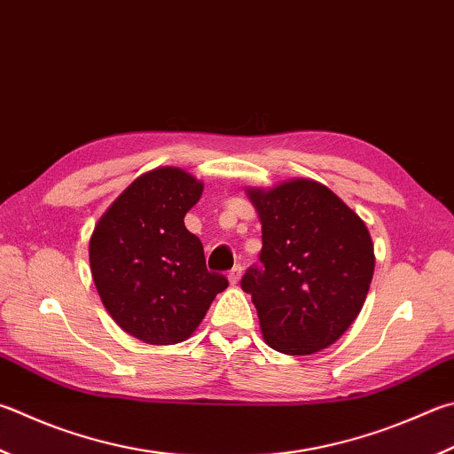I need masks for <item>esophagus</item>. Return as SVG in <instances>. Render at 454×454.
<instances>
[{"instance_id": "1", "label": "esophagus", "mask_w": 454, "mask_h": 454, "mask_svg": "<svg viewBox=\"0 0 454 454\" xmlns=\"http://www.w3.org/2000/svg\"><path fill=\"white\" fill-rule=\"evenodd\" d=\"M228 279H230V284H232V286L240 282V279H242V266H234L232 270H230Z\"/></svg>"}]
</instances>
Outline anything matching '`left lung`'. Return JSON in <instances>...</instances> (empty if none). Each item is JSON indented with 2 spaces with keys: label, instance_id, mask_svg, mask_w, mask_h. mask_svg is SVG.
<instances>
[{
  "label": "left lung",
  "instance_id": "8db88e82",
  "mask_svg": "<svg viewBox=\"0 0 454 454\" xmlns=\"http://www.w3.org/2000/svg\"><path fill=\"white\" fill-rule=\"evenodd\" d=\"M246 194L262 222V270L246 271L242 290L258 309L263 341L286 356L329 348L359 316L373 278L365 222L309 178Z\"/></svg>",
  "mask_w": 454,
  "mask_h": 454
}]
</instances>
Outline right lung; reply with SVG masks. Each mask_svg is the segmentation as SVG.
I'll use <instances>...</instances> for the list:
<instances>
[{"label": "right lung", "instance_id": "obj_1", "mask_svg": "<svg viewBox=\"0 0 454 454\" xmlns=\"http://www.w3.org/2000/svg\"><path fill=\"white\" fill-rule=\"evenodd\" d=\"M204 184L160 167L135 178L95 224L90 276L122 332L151 345H175L200 325L228 279L206 270L202 242L184 226Z\"/></svg>", "mask_w": 454, "mask_h": 454}]
</instances>
